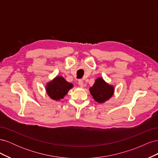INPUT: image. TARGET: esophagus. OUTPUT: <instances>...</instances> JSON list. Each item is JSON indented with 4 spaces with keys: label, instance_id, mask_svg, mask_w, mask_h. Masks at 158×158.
<instances>
[{
    "label": "esophagus",
    "instance_id": "obj_1",
    "mask_svg": "<svg viewBox=\"0 0 158 158\" xmlns=\"http://www.w3.org/2000/svg\"><path fill=\"white\" fill-rule=\"evenodd\" d=\"M78 85L80 87H83L84 86V82L82 80H78Z\"/></svg>",
    "mask_w": 158,
    "mask_h": 158
}]
</instances>
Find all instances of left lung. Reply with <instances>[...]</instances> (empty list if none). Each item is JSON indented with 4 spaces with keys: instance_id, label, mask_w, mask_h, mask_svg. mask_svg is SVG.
I'll return each instance as SVG.
<instances>
[{
    "instance_id": "8db88e82",
    "label": "left lung",
    "mask_w": 158,
    "mask_h": 158,
    "mask_svg": "<svg viewBox=\"0 0 158 158\" xmlns=\"http://www.w3.org/2000/svg\"><path fill=\"white\" fill-rule=\"evenodd\" d=\"M89 91L95 101L98 103H103L112 96L114 88L102 78H99L95 80L93 86L89 88Z\"/></svg>"
}]
</instances>
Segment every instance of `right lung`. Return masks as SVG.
<instances>
[{
	"label": "right lung",
	"instance_id": "right-lung-1",
	"mask_svg": "<svg viewBox=\"0 0 158 158\" xmlns=\"http://www.w3.org/2000/svg\"><path fill=\"white\" fill-rule=\"evenodd\" d=\"M73 85L69 83L61 76L56 77L47 85V92L52 99L59 100L63 99Z\"/></svg>",
	"mask_w": 158,
	"mask_h": 158
}]
</instances>
